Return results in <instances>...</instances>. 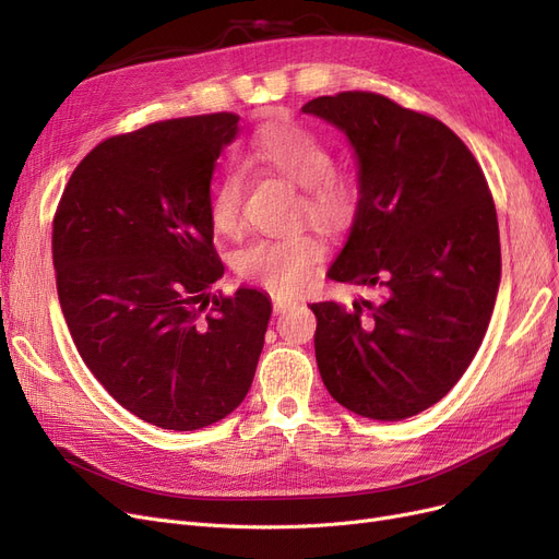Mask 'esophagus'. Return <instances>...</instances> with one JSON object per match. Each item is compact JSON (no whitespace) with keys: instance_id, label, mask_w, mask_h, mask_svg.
<instances>
[{"instance_id":"1","label":"esophagus","mask_w":559,"mask_h":559,"mask_svg":"<svg viewBox=\"0 0 559 559\" xmlns=\"http://www.w3.org/2000/svg\"><path fill=\"white\" fill-rule=\"evenodd\" d=\"M272 301H274V311H276V313H281V311H285V308H290V306L297 304L295 299L281 297V295H272Z\"/></svg>"}]
</instances>
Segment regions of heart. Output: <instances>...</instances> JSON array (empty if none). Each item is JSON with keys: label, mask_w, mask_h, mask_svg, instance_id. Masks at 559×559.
<instances>
[{"label": "heart", "mask_w": 559, "mask_h": 559, "mask_svg": "<svg viewBox=\"0 0 559 559\" xmlns=\"http://www.w3.org/2000/svg\"><path fill=\"white\" fill-rule=\"evenodd\" d=\"M251 158L299 186V216L311 218L329 230H341L355 218L359 186L353 177L334 168L332 150L313 131L290 121L266 127L251 144ZM243 193L246 179L241 170L227 173L214 189L210 218L221 235L239 233ZM322 255V237L313 230H297L285 237L248 241L235 253L233 264L241 278L258 281L274 293H293L311 276Z\"/></svg>", "instance_id": "heart-1"}]
</instances>
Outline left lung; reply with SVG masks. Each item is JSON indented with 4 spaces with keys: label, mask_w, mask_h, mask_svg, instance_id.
Segmentation results:
<instances>
[{
    "label": "left lung",
    "mask_w": 559,
    "mask_h": 559,
    "mask_svg": "<svg viewBox=\"0 0 559 559\" xmlns=\"http://www.w3.org/2000/svg\"><path fill=\"white\" fill-rule=\"evenodd\" d=\"M334 123L359 160V206L329 278L378 299L311 304L329 394L399 421L444 399L486 336L500 287V227L481 165L447 123L373 92L301 108Z\"/></svg>",
    "instance_id": "1"
}]
</instances>
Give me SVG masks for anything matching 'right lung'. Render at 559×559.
Masks as SVG:
<instances>
[{"instance_id": "right-lung-1", "label": "right lung", "mask_w": 559, "mask_h": 559, "mask_svg": "<svg viewBox=\"0 0 559 559\" xmlns=\"http://www.w3.org/2000/svg\"><path fill=\"white\" fill-rule=\"evenodd\" d=\"M239 115L147 123L73 170L52 218L61 313L82 361L142 421L212 426L246 399L272 301L223 276L210 218L214 163Z\"/></svg>"}]
</instances>
